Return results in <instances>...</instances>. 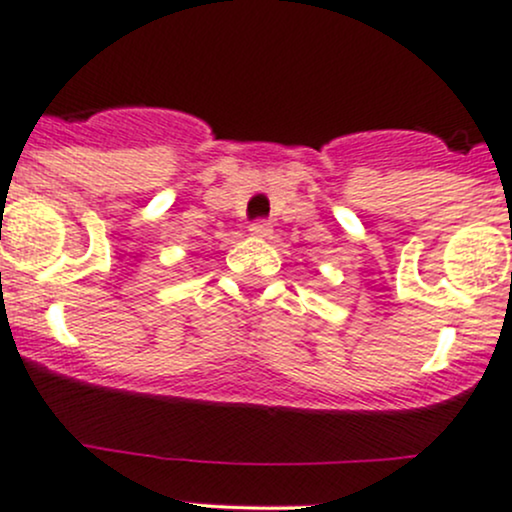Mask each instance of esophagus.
Wrapping results in <instances>:
<instances>
[{
	"mask_svg": "<svg viewBox=\"0 0 512 512\" xmlns=\"http://www.w3.org/2000/svg\"><path fill=\"white\" fill-rule=\"evenodd\" d=\"M250 233L255 235V238H270L272 225L267 223V220H255V223L250 225Z\"/></svg>",
	"mask_w": 512,
	"mask_h": 512,
	"instance_id": "34e87169",
	"label": "esophagus"
}]
</instances>
